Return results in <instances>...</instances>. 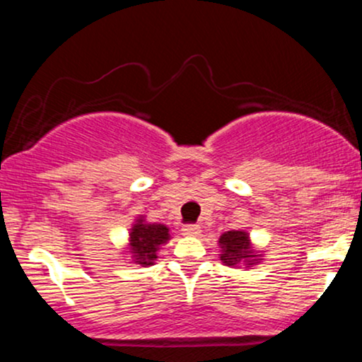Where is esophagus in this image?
Segmentation results:
<instances>
[{
  "label": "esophagus",
  "mask_w": 362,
  "mask_h": 362,
  "mask_svg": "<svg viewBox=\"0 0 362 362\" xmlns=\"http://www.w3.org/2000/svg\"><path fill=\"white\" fill-rule=\"evenodd\" d=\"M182 231H184V235L197 236L201 235V226H199V224H185V226L182 228Z\"/></svg>",
  "instance_id": "34e87169"
}]
</instances>
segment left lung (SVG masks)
Listing matches in <instances>:
<instances>
[{
  "label": "left lung",
  "instance_id": "obj_1",
  "mask_svg": "<svg viewBox=\"0 0 362 362\" xmlns=\"http://www.w3.org/2000/svg\"><path fill=\"white\" fill-rule=\"evenodd\" d=\"M219 247H221L219 259L228 267H236L240 264L252 267V265H255L260 260L257 259L259 255H255V252H253L250 236H248L247 231H226V233L219 236Z\"/></svg>",
  "mask_w": 362,
  "mask_h": 362
}]
</instances>
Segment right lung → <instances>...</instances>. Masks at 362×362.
Returning a JSON list of instances; mask_svg holds the SVG:
<instances>
[{"mask_svg": "<svg viewBox=\"0 0 362 362\" xmlns=\"http://www.w3.org/2000/svg\"><path fill=\"white\" fill-rule=\"evenodd\" d=\"M168 231L165 224L146 223L143 216H139L129 233V250L132 253L134 264L143 265V267L155 264L160 247L170 240Z\"/></svg>", "mask_w": 362, "mask_h": 362, "instance_id": "obj_1", "label": "right lung"}]
</instances>
